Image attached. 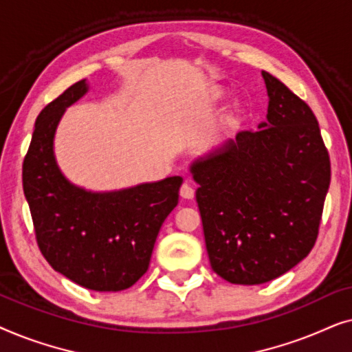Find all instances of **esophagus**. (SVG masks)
Segmentation results:
<instances>
[{
    "label": "esophagus",
    "mask_w": 352,
    "mask_h": 352,
    "mask_svg": "<svg viewBox=\"0 0 352 352\" xmlns=\"http://www.w3.org/2000/svg\"><path fill=\"white\" fill-rule=\"evenodd\" d=\"M179 194H181L182 199L192 200V199H194V197H195V189H194V186H192L190 182H184V184L181 186Z\"/></svg>",
    "instance_id": "esophagus-1"
}]
</instances>
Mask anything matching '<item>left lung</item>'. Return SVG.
Listing matches in <instances>:
<instances>
[{
    "label": "left lung",
    "mask_w": 352,
    "mask_h": 352,
    "mask_svg": "<svg viewBox=\"0 0 352 352\" xmlns=\"http://www.w3.org/2000/svg\"><path fill=\"white\" fill-rule=\"evenodd\" d=\"M266 122L192 162L213 271L239 285L274 280L314 247L330 186V157L316 115L263 72Z\"/></svg>",
    "instance_id": "8db88e82"
}]
</instances>
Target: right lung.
<instances>
[{
	"label": "right lung",
	"mask_w": 352,
	"mask_h": 352,
	"mask_svg": "<svg viewBox=\"0 0 352 352\" xmlns=\"http://www.w3.org/2000/svg\"><path fill=\"white\" fill-rule=\"evenodd\" d=\"M86 80L47 104L23 160V194L36 242L52 269L94 292H122L147 272L157 235L179 200L181 176L93 192L67 179L54 155L65 109L88 93Z\"/></svg>",
	"instance_id": "add662e5"
}]
</instances>
